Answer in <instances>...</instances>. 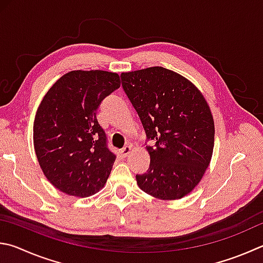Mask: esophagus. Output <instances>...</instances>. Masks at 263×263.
Segmentation results:
<instances>
[{
    "instance_id": "34e87169",
    "label": "esophagus",
    "mask_w": 263,
    "mask_h": 263,
    "mask_svg": "<svg viewBox=\"0 0 263 263\" xmlns=\"http://www.w3.org/2000/svg\"><path fill=\"white\" fill-rule=\"evenodd\" d=\"M131 151H132V146H125L123 149H121V154L123 157H126L128 154H130Z\"/></svg>"
}]
</instances>
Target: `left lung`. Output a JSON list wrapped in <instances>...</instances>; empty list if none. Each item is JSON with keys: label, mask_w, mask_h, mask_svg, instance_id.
<instances>
[{"label": "left lung", "mask_w": 263, "mask_h": 263, "mask_svg": "<svg viewBox=\"0 0 263 263\" xmlns=\"http://www.w3.org/2000/svg\"><path fill=\"white\" fill-rule=\"evenodd\" d=\"M121 76L147 138L155 141L146 146L149 169L136 176L137 184L156 199H181L211 163L215 125L209 104L192 82L162 66Z\"/></svg>", "instance_id": "1"}]
</instances>
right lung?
<instances>
[{
    "mask_svg": "<svg viewBox=\"0 0 263 263\" xmlns=\"http://www.w3.org/2000/svg\"><path fill=\"white\" fill-rule=\"evenodd\" d=\"M119 86L116 72L74 70L56 80L42 99L33 144L42 173L61 192L85 198L106 184L116 156L107 148L97 112Z\"/></svg>",
    "mask_w": 263,
    "mask_h": 263,
    "instance_id": "add662e5",
    "label": "right lung"
}]
</instances>
